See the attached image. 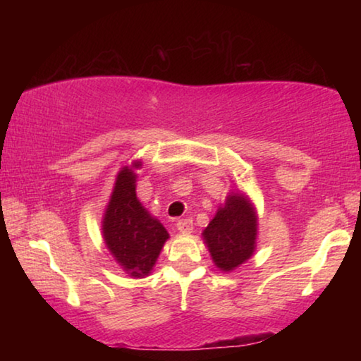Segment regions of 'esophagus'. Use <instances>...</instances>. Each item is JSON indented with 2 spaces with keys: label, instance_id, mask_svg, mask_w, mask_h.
Here are the masks:
<instances>
[{
  "label": "esophagus",
  "instance_id": "esophagus-1",
  "mask_svg": "<svg viewBox=\"0 0 361 361\" xmlns=\"http://www.w3.org/2000/svg\"><path fill=\"white\" fill-rule=\"evenodd\" d=\"M176 228H178V231L183 232V234H189V232L194 229V223H192V219L185 218V219H180V221L176 223Z\"/></svg>",
  "mask_w": 361,
  "mask_h": 361
}]
</instances>
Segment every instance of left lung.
I'll use <instances>...</instances> for the list:
<instances>
[{
    "label": "left lung",
    "instance_id": "8db88e82",
    "mask_svg": "<svg viewBox=\"0 0 361 361\" xmlns=\"http://www.w3.org/2000/svg\"><path fill=\"white\" fill-rule=\"evenodd\" d=\"M256 215L242 194H231L204 231V240L215 264L229 272L255 252Z\"/></svg>",
    "mask_w": 361,
    "mask_h": 361
}]
</instances>
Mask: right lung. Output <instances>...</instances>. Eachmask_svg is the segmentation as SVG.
I'll use <instances>...</instances> for the list:
<instances>
[{"instance_id":"add662e5","label":"right lung","mask_w":361,"mask_h":361,"mask_svg":"<svg viewBox=\"0 0 361 361\" xmlns=\"http://www.w3.org/2000/svg\"><path fill=\"white\" fill-rule=\"evenodd\" d=\"M103 237L116 261L132 277L148 276L169 239L166 228L138 202L135 173L129 167L122 169L116 178L103 218Z\"/></svg>"}]
</instances>
